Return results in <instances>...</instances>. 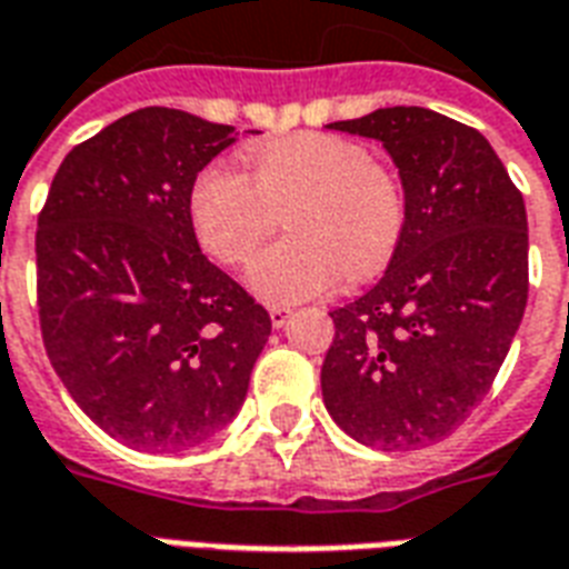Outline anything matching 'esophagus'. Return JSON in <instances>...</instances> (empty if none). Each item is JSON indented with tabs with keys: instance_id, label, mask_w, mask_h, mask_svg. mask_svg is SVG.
<instances>
[{
	"instance_id": "34e87169",
	"label": "esophagus",
	"mask_w": 569,
	"mask_h": 569,
	"mask_svg": "<svg viewBox=\"0 0 569 569\" xmlns=\"http://www.w3.org/2000/svg\"><path fill=\"white\" fill-rule=\"evenodd\" d=\"M270 320H272V326H276V329H281V326H284L290 320V308L272 306L270 308Z\"/></svg>"
}]
</instances>
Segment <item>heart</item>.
Listing matches in <instances>:
<instances>
[{
  "label": "heart",
  "instance_id": "1",
  "mask_svg": "<svg viewBox=\"0 0 569 569\" xmlns=\"http://www.w3.org/2000/svg\"><path fill=\"white\" fill-rule=\"evenodd\" d=\"M196 234L216 261L243 267L279 228L290 234L252 263L249 284L267 302H302L341 276L368 279L398 249L407 192L362 142L297 133L249 153V178L207 166L189 192Z\"/></svg>",
  "mask_w": 569,
  "mask_h": 569
}]
</instances>
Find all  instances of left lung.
Masks as SVG:
<instances>
[{
	"label": "left lung",
	"mask_w": 569,
	"mask_h": 569,
	"mask_svg": "<svg viewBox=\"0 0 569 569\" xmlns=\"http://www.w3.org/2000/svg\"><path fill=\"white\" fill-rule=\"evenodd\" d=\"M332 130L380 139L407 192L386 276L335 308L320 389L335 425L382 451L425 448L490 391L528 299L522 192L475 127L391 106Z\"/></svg>",
	"instance_id": "obj_1"
}]
</instances>
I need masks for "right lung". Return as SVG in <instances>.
<instances>
[{"mask_svg":"<svg viewBox=\"0 0 569 569\" xmlns=\"http://www.w3.org/2000/svg\"><path fill=\"white\" fill-rule=\"evenodd\" d=\"M234 127L144 106L77 144L38 216V317L97 427L183 451L243 407L270 315L198 249L189 192Z\"/></svg>","mask_w":569,"mask_h":569,"instance_id":"obj_1","label":"right lung"}]
</instances>
